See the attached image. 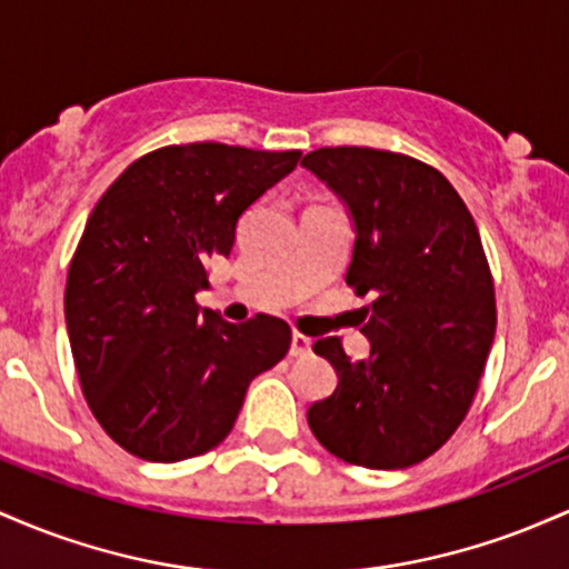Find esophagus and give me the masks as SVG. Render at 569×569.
Here are the masks:
<instances>
[{"mask_svg": "<svg viewBox=\"0 0 569 569\" xmlns=\"http://www.w3.org/2000/svg\"><path fill=\"white\" fill-rule=\"evenodd\" d=\"M290 355L292 357H309L311 355V338H306L301 333H292Z\"/></svg>", "mask_w": 569, "mask_h": 569, "instance_id": "obj_1", "label": "esophagus"}]
</instances>
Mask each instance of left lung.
<instances>
[{
	"label": "left lung",
	"instance_id": "8db88e82",
	"mask_svg": "<svg viewBox=\"0 0 569 569\" xmlns=\"http://www.w3.org/2000/svg\"><path fill=\"white\" fill-rule=\"evenodd\" d=\"M301 166L352 212L347 284L370 298L366 360H349L338 338L315 343L338 387L306 419L343 462L411 468L468 417L495 341V282L476 220L438 169L403 152L319 147Z\"/></svg>",
	"mask_w": 569,
	"mask_h": 569
}]
</instances>
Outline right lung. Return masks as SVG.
<instances>
[{
  "instance_id": "1",
  "label": "right lung",
  "mask_w": 569,
  "mask_h": 569,
  "mask_svg": "<svg viewBox=\"0 0 569 569\" xmlns=\"http://www.w3.org/2000/svg\"><path fill=\"white\" fill-rule=\"evenodd\" d=\"M301 150L169 144L101 196L69 263L63 315L96 422L147 462H180L233 430L250 381L290 349L284 319L199 309L207 263L231 254L244 209Z\"/></svg>"
}]
</instances>
